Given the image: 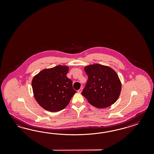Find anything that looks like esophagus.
Returning <instances> with one entry per match:
<instances>
[{
	"mask_svg": "<svg viewBox=\"0 0 154 154\" xmlns=\"http://www.w3.org/2000/svg\"><path fill=\"white\" fill-rule=\"evenodd\" d=\"M82 88H81L80 89L78 90V93H81V92H82Z\"/></svg>",
	"mask_w": 154,
	"mask_h": 154,
	"instance_id": "1",
	"label": "esophagus"
}]
</instances>
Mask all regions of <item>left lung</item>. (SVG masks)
<instances>
[{
    "mask_svg": "<svg viewBox=\"0 0 154 154\" xmlns=\"http://www.w3.org/2000/svg\"><path fill=\"white\" fill-rule=\"evenodd\" d=\"M88 79L82 94L91 105L108 107L119 97L121 84L116 72L107 66L95 64L85 68Z\"/></svg>",
    "mask_w": 154,
    "mask_h": 154,
    "instance_id": "1",
    "label": "left lung"
}]
</instances>
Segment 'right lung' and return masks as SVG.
Returning a JSON list of instances; mask_svg holds the SVG:
<instances>
[{
	"mask_svg": "<svg viewBox=\"0 0 154 154\" xmlns=\"http://www.w3.org/2000/svg\"><path fill=\"white\" fill-rule=\"evenodd\" d=\"M69 68L57 65L40 72L32 80L33 93L38 104L50 112L65 108L76 91L66 77Z\"/></svg>",
	"mask_w": 154,
	"mask_h": 154,
	"instance_id": "obj_1",
	"label": "right lung"
}]
</instances>
